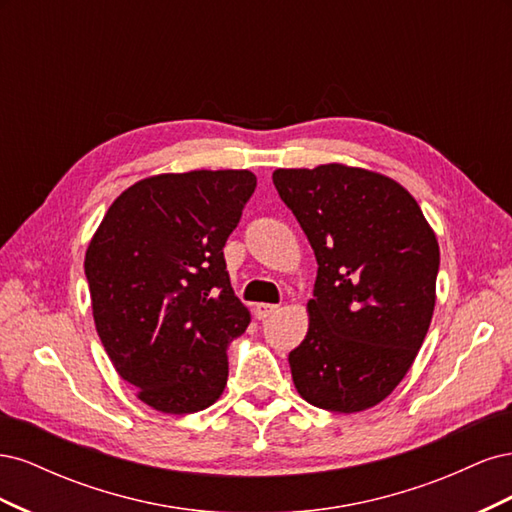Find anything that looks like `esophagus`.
<instances>
[{
    "label": "esophagus",
    "mask_w": 512,
    "mask_h": 512,
    "mask_svg": "<svg viewBox=\"0 0 512 512\" xmlns=\"http://www.w3.org/2000/svg\"><path fill=\"white\" fill-rule=\"evenodd\" d=\"M254 312H256V316H258L260 320H265V318H269L271 314L277 312V305H271V303H256Z\"/></svg>",
    "instance_id": "34e87169"
}]
</instances>
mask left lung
Listing matches in <instances>:
<instances>
[{"instance_id": "8db88e82", "label": "left lung", "mask_w": 512, "mask_h": 512, "mask_svg": "<svg viewBox=\"0 0 512 512\" xmlns=\"http://www.w3.org/2000/svg\"><path fill=\"white\" fill-rule=\"evenodd\" d=\"M275 190L316 254L309 329L288 354L316 408L378 406L412 367L436 305L440 247L412 194L346 164L277 168Z\"/></svg>"}]
</instances>
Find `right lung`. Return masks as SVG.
<instances>
[{"mask_svg": "<svg viewBox=\"0 0 512 512\" xmlns=\"http://www.w3.org/2000/svg\"><path fill=\"white\" fill-rule=\"evenodd\" d=\"M254 188L250 170L153 175L115 198L89 241L96 331L153 410L192 414L224 393L228 344L250 324L224 245Z\"/></svg>", "mask_w": 512, "mask_h": 512, "instance_id": "obj_1", "label": "right lung"}]
</instances>
